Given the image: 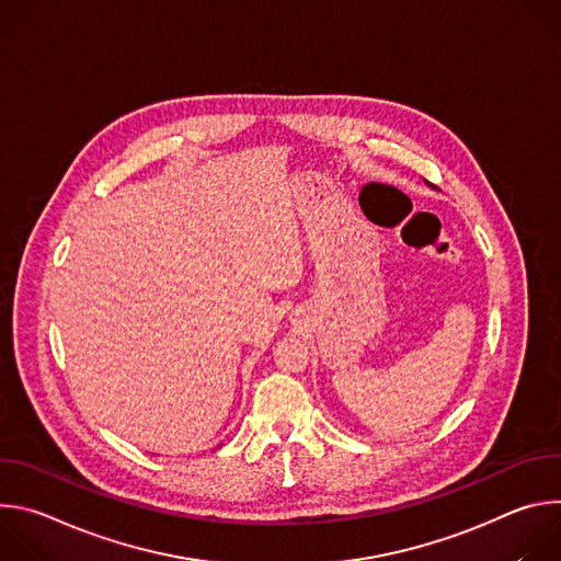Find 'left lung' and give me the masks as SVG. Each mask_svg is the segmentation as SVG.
Here are the masks:
<instances>
[{"label":"left lung","mask_w":561,"mask_h":561,"mask_svg":"<svg viewBox=\"0 0 561 561\" xmlns=\"http://www.w3.org/2000/svg\"><path fill=\"white\" fill-rule=\"evenodd\" d=\"M426 184H428V182H426ZM428 186H431V184H428Z\"/></svg>","instance_id":"1"}]
</instances>
